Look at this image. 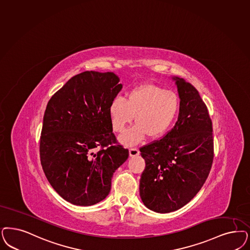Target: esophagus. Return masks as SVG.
Returning <instances> with one entry per match:
<instances>
[{
    "label": "esophagus",
    "mask_w": 250,
    "mask_h": 250,
    "mask_svg": "<svg viewBox=\"0 0 250 250\" xmlns=\"http://www.w3.org/2000/svg\"><path fill=\"white\" fill-rule=\"evenodd\" d=\"M130 157H135V156L139 155V150L137 147H130L129 148Z\"/></svg>",
    "instance_id": "obj_1"
}]
</instances>
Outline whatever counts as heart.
Segmentation results:
<instances>
[{
    "label": "heart",
    "mask_w": 250,
    "mask_h": 250,
    "mask_svg": "<svg viewBox=\"0 0 250 250\" xmlns=\"http://www.w3.org/2000/svg\"><path fill=\"white\" fill-rule=\"evenodd\" d=\"M180 110L178 94L163 86L146 83L134 87L125 100L116 98L110 104L109 115L112 128L123 132L134 119L136 125L121 137L125 144L132 145L146 136L160 138L170 128Z\"/></svg>",
    "instance_id": "1"
}]
</instances>
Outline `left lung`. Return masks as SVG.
<instances>
[{
    "instance_id": "8db88e82",
    "label": "left lung",
    "mask_w": 250,
    "mask_h": 250,
    "mask_svg": "<svg viewBox=\"0 0 250 250\" xmlns=\"http://www.w3.org/2000/svg\"><path fill=\"white\" fill-rule=\"evenodd\" d=\"M176 81L180 110L174 126L164 138L139 148L146 167L139 183L146 208L167 213L188 204L201 189L213 157L212 122L196 87Z\"/></svg>"
}]
</instances>
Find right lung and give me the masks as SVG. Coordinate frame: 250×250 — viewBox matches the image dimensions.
<instances>
[{
	"instance_id": "1",
	"label": "right lung",
	"mask_w": 250,
	"mask_h": 250,
	"mask_svg": "<svg viewBox=\"0 0 250 250\" xmlns=\"http://www.w3.org/2000/svg\"><path fill=\"white\" fill-rule=\"evenodd\" d=\"M112 72L86 71L52 95L44 112L40 156L62 198L91 206L106 198L113 172L128 156L112 133L109 107L122 89Z\"/></svg>"
}]
</instances>
